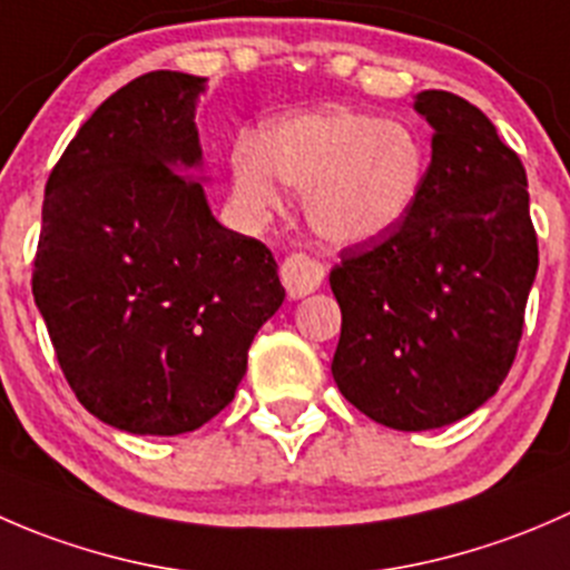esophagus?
Segmentation results:
<instances>
[{
  "label": "esophagus",
  "instance_id": "34e87169",
  "mask_svg": "<svg viewBox=\"0 0 570 570\" xmlns=\"http://www.w3.org/2000/svg\"><path fill=\"white\" fill-rule=\"evenodd\" d=\"M322 278H325V269L314 258H308L306 253H289L281 262V281H284L289 297L312 295L314 289H320Z\"/></svg>",
  "mask_w": 570,
  "mask_h": 570
}]
</instances>
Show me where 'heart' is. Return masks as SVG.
<instances>
[{
  "instance_id": "b5f03b06",
  "label": "heart",
  "mask_w": 570,
  "mask_h": 570,
  "mask_svg": "<svg viewBox=\"0 0 570 570\" xmlns=\"http://www.w3.org/2000/svg\"><path fill=\"white\" fill-rule=\"evenodd\" d=\"M232 176L253 212L278 209V181L306 193L314 232L355 245L389 237L411 217L428 178V154L411 126L333 109L278 120L258 142H237Z\"/></svg>"
}]
</instances>
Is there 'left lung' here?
Returning a JSON list of instances; mask_svg holds the SVG:
<instances>
[{
    "mask_svg": "<svg viewBox=\"0 0 570 570\" xmlns=\"http://www.w3.org/2000/svg\"><path fill=\"white\" fill-rule=\"evenodd\" d=\"M433 159L411 217L331 269L333 381L394 430H433L491 400L513 366L538 273L527 170L474 105L422 90Z\"/></svg>",
    "mask_w": 570,
    "mask_h": 570,
    "instance_id": "1",
    "label": "left lung"
}]
</instances>
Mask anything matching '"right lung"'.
I'll list each match as a JSON object with an SVG mask.
<instances>
[{"label": "right lung", "mask_w": 570, "mask_h": 570, "mask_svg": "<svg viewBox=\"0 0 570 570\" xmlns=\"http://www.w3.org/2000/svg\"><path fill=\"white\" fill-rule=\"evenodd\" d=\"M204 79L151 71L90 115L46 181L32 295L77 400L126 433L215 419L284 303L267 245L220 226L204 187Z\"/></svg>", "instance_id": "add662e5"}]
</instances>
